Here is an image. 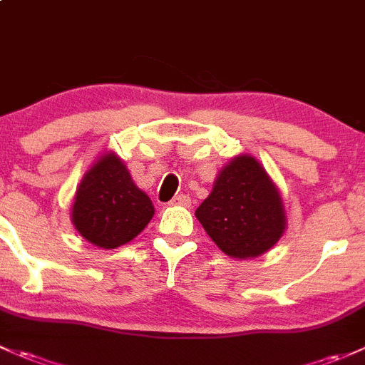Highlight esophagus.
Here are the masks:
<instances>
[{
	"mask_svg": "<svg viewBox=\"0 0 365 365\" xmlns=\"http://www.w3.org/2000/svg\"><path fill=\"white\" fill-rule=\"evenodd\" d=\"M171 205L173 206H190V197L187 194H180L173 199Z\"/></svg>",
	"mask_w": 365,
	"mask_h": 365,
	"instance_id": "34e87169",
	"label": "esophagus"
}]
</instances>
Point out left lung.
<instances>
[{"mask_svg": "<svg viewBox=\"0 0 365 365\" xmlns=\"http://www.w3.org/2000/svg\"><path fill=\"white\" fill-rule=\"evenodd\" d=\"M195 217L232 259H253L274 247L287 229L282 195L255 157L236 155L222 168Z\"/></svg>", "mask_w": 365, "mask_h": 365, "instance_id": "left-lung-1", "label": "left lung"}]
</instances>
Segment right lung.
Listing matches in <instances>:
<instances>
[{
	"label": "right lung",
	"mask_w": 365,
	"mask_h": 365,
	"mask_svg": "<svg viewBox=\"0 0 365 365\" xmlns=\"http://www.w3.org/2000/svg\"><path fill=\"white\" fill-rule=\"evenodd\" d=\"M153 205L131 180L113 152L103 153L83 175L73 199L71 222L99 248H117L134 240L153 217Z\"/></svg>",
	"instance_id": "obj_1"
}]
</instances>
